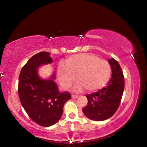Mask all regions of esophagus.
<instances>
[{
	"label": "esophagus",
	"instance_id": "obj_1",
	"mask_svg": "<svg viewBox=\"0 0 147 147\" xmlns=\"http://www.w3.org/2000/svg\"><path fill=\"white\" fill-rule=\"evenodd\" d=\"M78 97V95H74V94L72 95V98H77Z\"/></svg>",
	"mask_w": 147,
	"mask_h": 147
}]
</instances>
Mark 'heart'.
Wrapping results in <instances>:
<instances>
[{"label": "heart", "instance_id": "b5f03b06", "mask_svg": "<svg viewBox=\"0 0 147 147\" xmlns=\"http://www.w3.org/2000/svg\"><path fill=\"white\" fill-rule=\"evenodd\" d=\"M111 74V65L106 60L100 59L91 53L72 55L65 61V64H59L57 75L61 85L64 89L71 87L75 80V90L84 88L89 92H94L103 88L108 82Z\"/></svg>", "mask_w": 147, "mask_h": 147}]
</instances>
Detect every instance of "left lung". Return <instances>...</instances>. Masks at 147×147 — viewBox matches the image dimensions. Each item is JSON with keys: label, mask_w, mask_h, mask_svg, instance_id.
<instances>
[{"label": "left lung", "mask_w": 147, "mask_h": 147, "mask_svg": "<svg viewBox=\"0 0 147 147\" xmlns=\"http://www.w3.org/2000/svg\"><path fill=\"white\" fill-rule=\"evenodd\" d=\"M108 62L113 73L107 86L98 92L86 95L88 102L83 112L87 117L95 121L112 117L119 108L123 93L125 80L122 68L113 58Z\"/></svg>", "instance_id": "left-lung-1"}]
</instances>
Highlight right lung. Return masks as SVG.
<instances>
[{
    "instance_id": "obj_1",
    "label": "right lung",
    "mask_w": 147,
    "mask_h": 147,
    "mask_svg": "<svg viewBox=\"0 0 147 147\" xmlns=\"http://www.w3.org/2000/svg\"><path fill=\"white\" fill-rule=\"evenodd\" d=\"M49 55L46 52L34 55L22 67L19 77L18 94L23 108L33 122L42 126L56 123L61 117L64 105L71 98L69 92H59L54 74L48 80L38 76L39 65L52 62Z\"/></svg>"
}]
</instances>
